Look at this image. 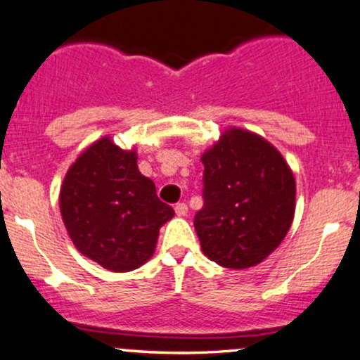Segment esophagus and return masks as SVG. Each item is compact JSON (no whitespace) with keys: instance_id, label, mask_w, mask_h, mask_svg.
I'll return each mask as SVG.
<instances>
[{"instance_id":"1","label":"esophagus","mask_w":360,"mask_h":360,"mask_svg":"<svg viewBox=\"0 0 360 360\" xmlns=\"http://www.w3.org/2000/svg\"><path fill=\"white\" fill-rule=\"evenodd\" d=\"M174 212H176L177 217H184V214L188 213V205H186V203H177L174 206Z\"/></svg>"}]
</instances>
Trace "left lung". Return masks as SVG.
I'll return each mask as SVG.
<instances>
[{"instance_id": "1", "label": "left lung", "mask_w": 360, "mask_h": 360, "mask_svg": "<svg viewBox=\"0 0 360 360\" xmlns=\"http://www.w3.org/2000/svg\"><path fill=\"white\" fill-rule=\"evenodd\" d=\"M203 208L194 230L218 266L262 262L286 237L295 217V177L278 148L252 131L230 128L201 157Z\"/></svg>"}]
</instances>
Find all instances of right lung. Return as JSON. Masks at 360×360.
I'll return each mask as SVG.
<instances>
[{
  "label": "right lung",
  "mask_w": 360,
  "mask_h": 360,
  "mask_svg": "<svg viewBox=\"0 0 360 360\" xmlns=\"http://www.w3.org/2000/svg\"><path fill=\"white\" fill-rule=\"evenodd\" d=\"M60 213L81 254L105 269L127 272L152 257L159 229L174 210L140 174L137 155L101 139L79 155L60 188Z\"/></svg>",
  "instance_id": "obj_1"
}]
</instances>
